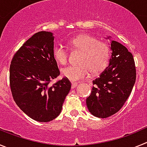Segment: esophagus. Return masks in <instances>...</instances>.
Returning <instances> with one entry per match:
<instances>
[{"mask_svg":"<svg viewBox=\"0 0 147 147\" xmlns=\"http://www.w3.org/2000/svg\"><path fill=\"white\" fill-rule=\"evenodd\" d=\"M76 86H77V83L72 82V85H71V88H72V89H74L75 88H76Z\"/></svg>","mask_w":147,"mask_h":147,"instance_id":"1","label":"esophagus"}]
</instances>
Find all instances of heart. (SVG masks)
I'll use <instances>...</instances> for the list:
<instances>
[{
	"mask_svg": "<svg viewBox=\"0 0 147 147\" xmlns=\"http://www.w3.org/2000/svg\"><path fill=\"white\" fill-rule=\"evenodd\" d=\"M72 50L80 51L78 65H70L61 70L64 77L71 82H77L89 75L102 72L107 67L110 55V49L107 43L99 42L90 35L80 34L71 39L68 42ZM54 57L61 65H65L68 52L65 47L59 45L54 50Z\"/></svg>",
	"mask_w": 147,
	"mask_h": 147,
	"instance_id": "1",
	"label": "heart"
}]
</instances>
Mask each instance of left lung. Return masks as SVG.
Wrapping results in <instances>:
<instances>
[{
  "label": "left lung",
  "mask_w": 147,
  "mask_h": 147,
  "mask_svg": "<svg viewBox=\"0 0 147 147\" xmlns=\"http://www.w3.org/2000/svg\"><path fill=\"white\" fill-rule=\"evenodd\" d=\"M110 40L111 57L109 65L98 78L86 104L96 117L107 118L120 110L130 95L136 82V71L132 54L120 42Z\"/></svg>",
  "instance_id": "obj_1"
}]
</instances>
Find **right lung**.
I'll use <instances>...</instances> for the list:
<instances>
[{
    "label": "right lung",
    "instance_id": "add662e5",
    "mask_svg": "<svg viewBox=\"0 0 147 147\" xmlns=\"http://www.w3.org/2000/svg\"><path fill=\"white\" fill-rule=\"evenodd\" d=\"M54 40L52 32L34 34L15 53L10 65L14 100L24 113L40 122L57 117L71 88L67 78L50 84L59 75L54 57Z\"/></svg>",
    "mask_w": 147,
    "mask_h": 147
}]
</instances>
